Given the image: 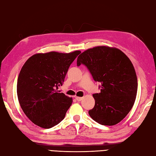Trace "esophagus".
<instances>
[{
  "label": "esophagus",
  "instance_id": "obj_1",
  "mask_svg": "<svg viewBox=\"0 0 156 156\" xmlns=\"http://www.w3.org/2000/svg\"><path fill=\"white\" fill-rule=\"evenodd\" d=\"M75 98L78 101H81L82 99H83V97H76Z\"/></svg>",
  "mask_w": 156,
  "mask_h": 156
}]
</instances>
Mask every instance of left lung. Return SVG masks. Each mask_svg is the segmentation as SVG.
Here are the masks:
<instances>
[{"label": "left lung", "instance_id": "1", "mask_svg": "<svg viewBox=\"0 0 156 156\" xmlns=\"http://www.w3.org/2000/svg\"><path fill=\"white\" fill-rule=\"evenodd\" d=\"M87 66L101 92L94 94V108L88 111L96 122L115 125L121 121L133 107L137 91V78L133 65L120 49L97 46L82 52L77 66Z\"/></svg>", "mask_w": 156, "mask_h": 156}]
</instances>
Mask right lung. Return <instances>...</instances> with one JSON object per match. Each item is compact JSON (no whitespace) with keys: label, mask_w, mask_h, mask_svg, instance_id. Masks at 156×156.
<instances>
[{"label":"right lung","mask_w":156,"mask_h":156,"mask_svg":"<svg viewBox=\"0 0 156 156\" xmlns=\"http://www.w3.org/2000/svg\"><path fill=\"white\" fill-rule=\"evenodd\" d=\"M80 53H39L23 66L16 85L18 100L24 113L35 125L49 129L64 119L72 98L58 90V87Z\"/></svg>","instance_id":"1"}]
</instances>
